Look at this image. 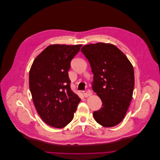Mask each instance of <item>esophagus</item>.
Returning <instances> with one entry per match:
<instances>
[{"instance_id": "esophagus-1", "label": "esophagus", "mask_w": 160, "mask_h": 160, "mask_svg": "<svg viewBox=\"0 0 160 160\" xmlns=\"http://www.w3.org/2000/svg\"><path fill=\"white\" fill-rule=\"evenodd\" d=\"M83 94H84V96L85 97H89L92 94V91L91 90H89V89L84 91H83Z\"/></svg>"}]
</instances>
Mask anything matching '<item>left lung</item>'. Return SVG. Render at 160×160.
Returning <instances> with one entry per match:
<instances>
[{
    "mask_svg": "<svg viewBox=\"0 0 160 160\" xmlns=\"http://www.w3.org/2000/svg\"><path fill=\"white\" fill-rule=\"evenodd\" d=\"M81 51L89 62L93 76L92 89L102 102L93 112L97 123L105 127L120 123L132 98L134 72L132 63L116 46L97 43L84 45Z\"/></svg>",
    "mask_w": 160,
    "mask_h": 160,
    "instance_id": "left-lung-1",
    "label": "left lung"
}]
</instances>
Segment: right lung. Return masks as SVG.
Listing matches in <instances>:
<instances>
[{
  "mask_svg": "<svg viewBox=\"0 0 160 160\" xmlns=\"http://www.w3.org/2000/svg\"><path fill=\"white\" fill-rule=\"evenodd\" d=\"M82 45L55 44L35 59L29 72V86L36 110L47 124L63 128L74 118L81 101L71 89L68 71Z\"/></svg>",
  "mask_w": 160,
  "mask_h": 160,
  "instance_id": "add662e5",
  "label": "right lung"
}]
</instances>
